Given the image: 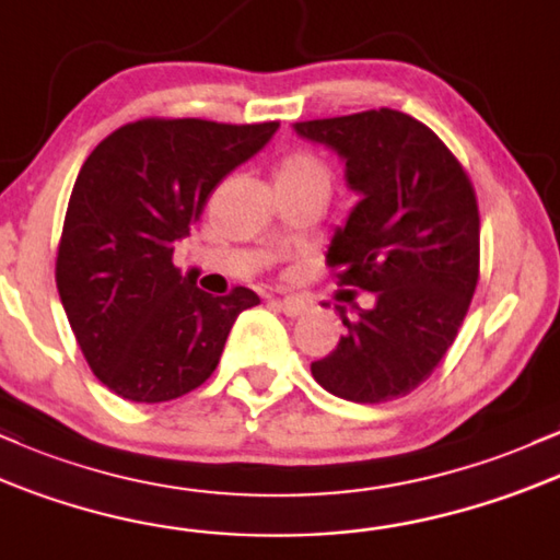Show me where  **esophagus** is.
Returning <instances> with one entry per match:
<instances>
[{
  "instance_id": "obj_1",
  "label": "esophagus",
  "mask_w": 560,
  "mask_h": 560,
  "mask_svg": "<svg viewBox=\"0 0 560 560\" xmlns=\"http://www.w3.org/2000/svg\"><path fill=\"white\" fill-rule=\"evenodd\" d=\"M278 306L282 312L288 314V317H299V314L306 312V301L301 296H285V299H278Z\"/></svg>"
}]
</instances>
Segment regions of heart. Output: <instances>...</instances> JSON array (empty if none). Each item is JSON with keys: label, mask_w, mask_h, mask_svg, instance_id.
Segmentation results:
<instances>
[{"label": "heart", "mask_w": 560, "mask_h": 560, "mask_svg": "<svg viewBox=\"0 0 560 560\" xmlns=\"http://www.w3.org/2000/svg\"><path fill=\"white\" fill-rule=\"evenodd\" d=\"M278 182H291V185L317 187L328 196L330 190V168L325 166L317 155L312 153H291L280 161Z\"/></svg>", "instance_id": "b5f03b06"}]
</instances>
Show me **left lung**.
<instances>
[{
	"mask_svg": "<svg viewBox=\"0 0 560 560\" xmlns=\"http://www.w3.org/2000/svg\"><path fill=\"white\" fill-rule=\"evenodd\" d=\"M336 150L360 203L336 230L338 285L373 293L312 375L336 397L383 405L407 397L447 354L479 282V206L466 168L425 124L381 108L293 124ZM357 291H343L354 296Z\"/></svg>",
	"mask_w": 560,
	"mask_h": 560,
	"instance_id": "8db88e82",
	"label": "left lung"
}]
</instances>
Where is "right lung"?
I'll list each match as a JSON object with an SVG mask.
<instances>
[{
    "instance_id": "right-lung-1",
    "label": "right lung",
    "mask_w": 560,
    "mask_h": 560,
    "mask_svg": "<svg viewBox=\"0 0 560 560\" xmlns=\"http://www.w3.org/2000/svg\"><path fill=\"white\" fill-rule=\"evenodd\" d=\"M278 121L142 118L105 137L68 200L55 280L92 373L129 401H168L211 378L250 288L211 296L174 267L206 200L272 140Z\"/></svg>"
}]
</instances>
